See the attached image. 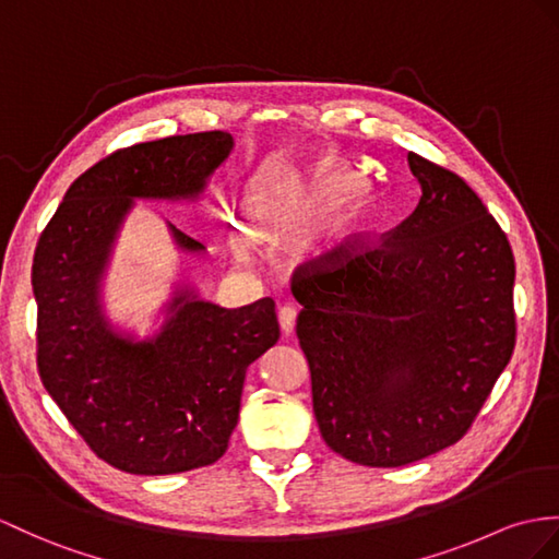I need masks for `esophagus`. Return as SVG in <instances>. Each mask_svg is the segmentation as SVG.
<instances>
[{
  "mask_svg": "<svg viewBox=\"0 0 559 559\" xmlns=\"http://www.w3.org/2000/svg\"><path fill=\"white\" fill-rule=\"evenodd\" d=\"M296 316H298V310H296V306H282L280 308V312H277V318H280V326H282V332L284 334H292L294 332V326H296Z\"/></svg>",
  "mask_w": 559,
  "mask_h": 559,
  "instance_id": "34e87169",
  "label": "esophagus"
}]
</instances>
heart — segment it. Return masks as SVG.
<instances>
[{
  "instance_id": "obj_1",
  "label": "heart",
  "mask_w": 559,
  "mask_h": 559,
  "mask_svg": "<svg viewBox=\"0 0 559 559\" xmlns=\"http://www.w3.org/2000/svg\"><path fill=\"white\" fill-rule=\"evenodd\" d=\"M239 255H241V258H243V261H247V258H249V255H247V253H243V251H241V253H239Z\"/></svg>"
}]
</instances>
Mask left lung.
I'll list each match as a JSON object with an SVG mask.
<instances>
[{"label": "left lung", "mask_w": 559, "mask_h": 559, "mask_svg": "<svg viewBox=\"0 0 559 559\" xmlns=\"http://www.w3.org/2000/svg\"><path fill=\"white\" fill-rule=\"evenodd\" d=\"M407 166L411 217L292 287L322 439L367 467L457 443L514 350L506 233L462 177L413 152Z\"/></svg>", "instance_id": "obj_1"}]
</instances>
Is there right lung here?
Here are the masks:
<instances>
[{
    "mask_svg": "<svg viewBox=\"0 0 559 559\" xmlns=\"http://www.w3.org/2000/svg\"><path fill=\"white\" fill-rule=\"evenodd\" d=\"M229 132L175 134L106 156L68 187L37 241V370L49 396L108 465L177 474L213 465L237 427L247 367L277 344L275 301L223 308L177 282L154 336L104 312L102 287L138 199L197 201L233 154ZM175 247H206L168 223Z\"/></svg>",
    "mask_w": 559,
    "mask_h": 559,
    "instance_id": "1",
    "label": "right lung"
}]
</instances>
